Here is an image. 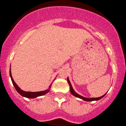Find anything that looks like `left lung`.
Segmentation results:
<instances>
[{
	"instance_id": "obj_1",
	"label": "left lung",
	"mask_w": 126,
	"mask_h": 126,
	"mask_svg": "<svg viewBox=\"0 0 126 126\" xmlns=\"http://www.w3.org/2000/svg\"><path fill=\"white\" fill-rule=\"evenodd\" d=\"M67 81H68V84L70 85V92H71V93H72L73 95H74L75 96H76V97H78V98H81V99H83V100H86V101H93V100H99V99H100L101 98H103V96H105V95L106 94H105L104 95H103L102 96H100V97H98V98H85V97H83V96H81V95H79V94H78V93H76L74 91V89H73V88H72V85H71V83H70V80H69V79H68V78H67Z\"/></svg>"
}]
</instances>
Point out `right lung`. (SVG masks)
I'll return each mask as SVG.
<instances>
[{
  "label": "right lung",
  "instance_id": "obj_1",
  "mask_svg": "<svg viewBox=\"0 0 126 126\" xmlns=\"http://www.w3.org/2000/svg\"><path fill=\"white\" fill-rule=\"evenodd\" d=\"M10 78H11L12 81V83H13L14 86L15 87V89H16L17 92L19 93V94H21V96H25V97H27V98H35V97H37V96H42V95H44V94H47V93L49 92L50 89H47V90L43 91H39V92H26V91H23L19 88V87L17 86L16 83L14 82L13 78H12V76L11 74V71H10Z\"/></svg>",
  "mask_w": 126,
  "mask_h": 126
}]
</instances>
